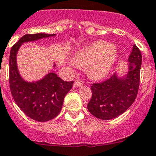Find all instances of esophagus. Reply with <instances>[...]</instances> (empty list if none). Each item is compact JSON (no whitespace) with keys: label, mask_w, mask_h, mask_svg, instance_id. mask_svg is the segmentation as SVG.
Returning <instances> with one entry per match:
<instances>
[{"label":"esophagus","mask_w":156,"mask_h":156,"mask_svg":"<svg viewBox=\"0 0 156 156\" xmlns=\"http://www.w3.org/2000/svg\"><path fill=\"white\" fill-rule=\"evenodd\" d=\"M83 86V82L80 80H75L74 83H73V87H80V86Z\"/></svg>","instance_id":"esophagus-1"}]
</instances>
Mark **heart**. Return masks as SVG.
Here are the masks:
<instances>
[{
	"mask_svg": "<svg viewBox=\"0 0 156 156\" xmlns=\"http://www.w3.org/2000/svg\"><path fill=\"white\" fill-rule=\"evenodd\" d=\"M118 56V48L105 41H97L85 46L75 55L74 65L88 67L89 76L105 78L112 71Z\"/></svg>",
	"mask_w": 156,
	"mask_h": 156,
	"instance_id": "obj_1",
	"label": "heart"
}]
</instances>
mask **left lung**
Instances as JSON below:
<instances>
[{
	"label": "left lung",
	"mask_w": 156,
	"mask_h": 156,
	"mask_svg": "<svg viewBox=\"0 0 156 156\" xmlns=\"http://www.w3.org/2000/svg\"><path fill=\"white\" fill-rule=\"evenodd\" d=\"M128 72L124 77L115 73L105 81L91 86L92 98L87 105L95 118L111 120L125 112L134 102L140 80L142 55L134 44L128 58Z\"/></svg>",
	"instance_id": "8db88e82"
}]
</instances>
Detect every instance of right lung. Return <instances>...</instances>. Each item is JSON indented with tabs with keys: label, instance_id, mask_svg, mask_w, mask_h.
Listing matches in <instances>:
<instances>
[{
	"label": "right lung",
	"instance_id": "add662e5",
	"mask_svg": "<svg viewBox=\"0 0 156 156\" xmlns=\"http://www.w3.org/2000/svg\"><path fill=\"white\" fill-rule=\"evenodd\" d=\"M55 35L26 34L11 48L10 53L9 83L12 96L26 115L39 122H46L58 116L62 108L64 97L71 89L73 81H64L56 73H50L38 81L26 82L19 73L16 54L23 43Z\"/></svg>",
	"mask_w": 156,
	"mask_h": 156
}]
</instances>
